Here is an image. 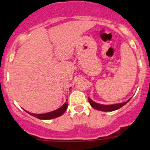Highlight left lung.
Returning a JSON list of instances; mask_svg holds the SVG:
<instances>
[{"instance_id":"obj_1","label":"left lung","mask_w":150,"mask_h":150,"mask_svg":"<svg viewBox=\"0 0 150 150\" xmlns=\"http://www.w3.org/2000/svg\"><path fill=\"white\" fill-rule=\"evenodd\" d=\"M130 99H128V100L126 101L125 102H123V103L109 104V105H105V104H101L96 103V102H94L93 100H91L89 97H88V102L89 103H90L91 106L93 108H94L95 110H99V111H103V112H112V111H115V110L120 109V107H122V106H124L125 104L128 103V102L130 101Z\"/></svg>"}]
</instances>
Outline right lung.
<instances>
[{
  "mask_svg": "<svg viewBox=\"0 0 150 150\" xmlns=\"http://www.w3.org/2000/svg\"><path fill=\"white\" fill-rule=\"evenodd\" d=\"M67 109V104L64 103L62 106L61 107H59L57 110H54V111L50 112L47 113H43V114H34V113H31L30 112L25 111L28 113V114L31 115L32 116H34V117H37V118L40 119V120H50V119H54L56 117H58L59 116L62 115L64 112H65L66 110Z\"/></svg>",
  "mask_w": 150,
  "mask_h": 150,
  "instance_id": "right-lung-1",
  "label": "right lung"
}]
</instances>
